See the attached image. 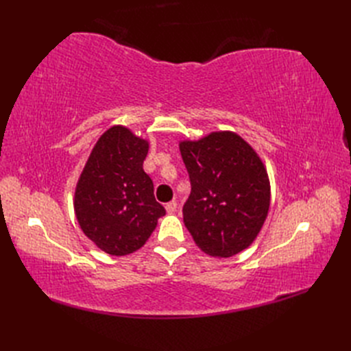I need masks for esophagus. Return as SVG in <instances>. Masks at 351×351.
<instances>
[{"label":"esophagus","mask_w":351,"mask_h":351,"mask_svg":"<svg viewBox=\"0 0 351 351\" xmlns=\"http://www.w3.org/2000/svg\"><path fill=\"white\" fill-rule=\"evenodd\" d=\"M165 209H167L168 214H174V212L177 210V202L176 200L168 202V204L165 205Z\"/></svg>","instance_id":"esophagus-1"}]
</instances>
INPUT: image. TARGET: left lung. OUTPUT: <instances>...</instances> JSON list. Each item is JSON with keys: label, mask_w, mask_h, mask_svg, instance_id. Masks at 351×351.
<instances>
[{"label": "left lung", "mask_w": 351, "mask_h": 351, "mask_svg": "<svg viewBox=\"0 0 351 351\" xmlns=\"http://www.w3.org/2000/svg\"><path fill=\"white\" fill-rule=\"evenodd\" d=\"M192 192L183 206L184 226L196 246L230 258L258 237L271 204L267 168L234 132H212L180 142Z\"/></svg>", "instance_id": "left-lung-1"}]
</instances>
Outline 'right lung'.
Masks as SVG:
<instances>
[{
    "instance_id": "1",
    "label": "right lung",
    "mask_w": 351,
    "mask_h": 351,
    "mask_svg": "<svg viewBox=\"0 0 351 351\" xmlns=\"http://www.w3.org/2000/svg\"><path fill=\"white\" fill-rule=\"evenodd\" d=\"M149 143L114 125L93 146L74 192V212L89 240L112 256L141 249L165 209L143 171Z\"/></svg>"
}]
</instances>
